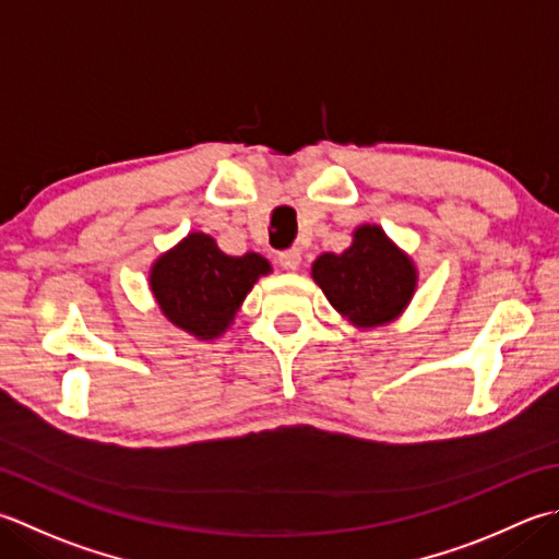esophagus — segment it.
<instances>
[{
  "label": "esophagus",
  "mask_w": 559,
  "mask_h": 559,
  "mask_svg": "<svg viewBox=\"0 0 559 559\" xmlns=\"http://www.w3.org/2000/svg\"><path fill=\"white\" fill-rule=\"evenodd\" d=\"M278 264L286 271H298L300 266V249H286L278 254Z\"/></svg>",
  "instance_id": "esophagus-1"
}]
</instances>
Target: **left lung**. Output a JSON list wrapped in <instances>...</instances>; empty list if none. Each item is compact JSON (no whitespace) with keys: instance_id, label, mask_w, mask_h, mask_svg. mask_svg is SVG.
I'll list each match as a JSON object with an SVG mask.
<instances>
[{"instance_id":"left-lung-1","label":"left lung","mask_w":559,"mask_h":559,"mask_svg":"<svg viewBox=\"0 0 559 559\" xmlns=\"http://www.w3.org/2000/svg\"><path fill=\"white\" fill-rule=\"evenodd\" d=\"M312 278L358 330L397 320L417 288V266L378 225H360L342 254L317 257Z\"/></svg>"}]
</instances>
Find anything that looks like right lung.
I'll return each mask as SVG.
<instances>
[{"label":"right lung","mask_w":559,"mask_h":559,"mask_svg":"<svg viewBox=\"0 0 559 559\" xmlns=\"http://www.w3.org/2000/svg\"><path fill=\"white\" fill-rule=\"evenodd\" d=\"M269 271V261L254 251L227 257L211 235L191 233L152 264L150 288L174 326L211 342L225 334L247 293Z\"/></svg>","instance_id":"right-lung-1"}]
</instances>
